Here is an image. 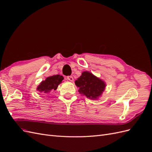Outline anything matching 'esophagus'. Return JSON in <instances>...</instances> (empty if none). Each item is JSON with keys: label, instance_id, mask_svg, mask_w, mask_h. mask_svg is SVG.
I'll use <instances>...</instances> for the list:
<instances>
[{"label": "esophagus", "instance_id": "34e87169", "mask_svg": "<svg viewBox=\"0 0 152 152\" xmlns=\"http://www.w3.org/2000/svg\"><path fill=\"white\" fill-rule=\"evenodd\" d=\"M67 79L68 80H69V81H73V80H74L73 77H72V76H68L67 77Z\"/></svg>", "mask_w": 152, "mask_h": 152}]
</instances>
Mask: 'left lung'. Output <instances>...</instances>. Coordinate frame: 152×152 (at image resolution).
Instances as JSON below:
<instances>
[{
	"mask_svg": "<svg viewBox=\"0 0 152 152\" xmlns=\"http://www.w3.org/2000/svg\"><path fill=\"white\" fill-rule=\"evenodd\" d=\"M75 84L78 87L79 92L90 99H97L104 90L105 84L98 77L92 73L85 71L81 76L75 81Z\"/></svg>",
	"mask_w": 152,
	"mask_h": 152,
	"instance_id": "obj_1",
	"label": "left lung"
}]
</instances>
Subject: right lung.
<instances>
[{
    "mask_svg": "<svg viewBox=\"0 0 152 152\" xmlns=\"http://www.w3.org/2000/svg\"><path fill=\"white\" fill-rule=\"evenodd\" d=\"M64 77L60 75H54L47 77L45 81H43L38 87L37 90L40 92H49L51 91H55L58 85L61 83Z\"/></svg>",
    "mask_w": 152,
    "mask_h": 152,
    "instance_id": "right-lung-1",
    "label": "right lung"
}]
</instances>
